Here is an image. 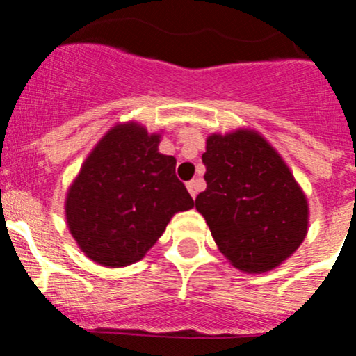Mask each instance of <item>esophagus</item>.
<instances>
[{
    "label": "esophagus",
    "mask_w": 356,
    "mask_h": 356,
    "mask_svg": "<svg viewBox=\"0 0 356 356\" xmlns=\"http://www.w3.org/2000/svg\"><path fill=\"white\" fill-rule=\"evenodd\" d=\"M186 190H188L190 195H192L193 199H195L197 193H199V190H200V183H199V179H192V181L186 183Z\"/></svg>",
    "instance_id": "1"
}]
</instances>
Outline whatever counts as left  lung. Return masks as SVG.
I'll use <instances>...</instances> for the list:
<instances>
[{
    "label": "left lung",
    "instance_id": "1",
    "mask_svg": "<svg viewBox=\"0 0 356 356\" xmlns=\"http://www.w3.org/2000/svg\"><path fill=\"white\" fill-rule=\"evenodd\" d=\"M202 163L207 188L195 209L232 266L262 274L291 257L309 232V202L276 149L238 128L209 135Z\"/></svg>",
    "mask_w": 356,
    "mask_h": 356
}]
</instances>
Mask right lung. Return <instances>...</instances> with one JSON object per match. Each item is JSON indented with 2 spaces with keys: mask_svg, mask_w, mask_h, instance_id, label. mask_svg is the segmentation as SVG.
Wrapping results in <instances>:
<instances>
[{
  "mask_svg": "<svg viewBox=\"0 0 356 356\" xmlns=\"http://www.w3.org/2000/svg\"><path fill=\"white\" fill-rule=\"evenodd\" d=\"M161 134L137 122L106 131L83 161L65 200L80 250L106 267H124L151 250L177 212L193 199L175 175L177 159L159 152Z\"/></svg>",
  "mask_w": 356,
  "mask_h": 356,
  "instance_id": "1",
  "label": "right lung"
}]
</instances>
